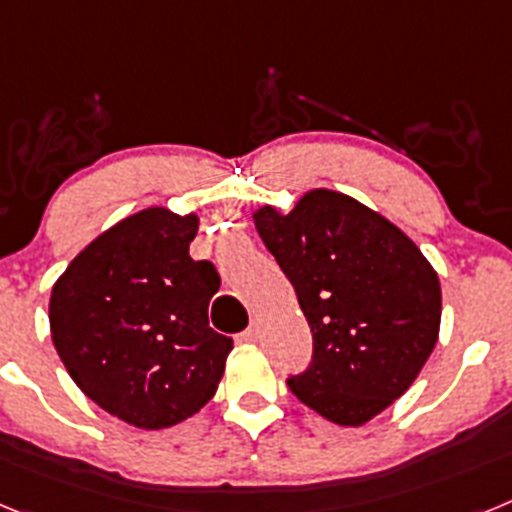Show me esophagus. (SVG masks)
<instances>
[{
	"instance_id": "1",
	"label": "esophagus",
	"mask_w": 512,
	"mask_h": 512,
	"mask_svg": "<svg viewBox=\"0 0 512 512\" xmlns=\"http://www.w3.org/2000/svg\"><path fill=\"white\" fill-rule=\"evenodd\" d=\"M259 333H261V328H259V323H256V320H253L251 325H248L246 330H243L241 336H243V341H256V338H259Z\"/></svg>"
}]
</instances>
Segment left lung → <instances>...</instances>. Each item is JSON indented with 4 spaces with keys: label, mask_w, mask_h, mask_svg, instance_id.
Wrapping results in <instances>:
<instances>
[{
    "label": "left lung",
    "mask_w": 512,
    "mask_h": 512,
    "mask_svg": "<svg viewBox=\"0 0 512 512\" xmlns=\"http://www.w3.org/2000/svg\"><path fill=\"white\" fill-rule=\"evenodd\" d=\"M253 223L312 330V364L289 390L330 423H369L436 346V269L395 223L333 189H310L289 212L259 207Z\"/></svg>",
    "instance_id": "left-lung-1"
}]
</instances>
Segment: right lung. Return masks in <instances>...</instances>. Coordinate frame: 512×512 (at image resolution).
<instances>
[{"label":"right lung","instance_id":"right-lung-1","mask_svg":"<svg viewBox=\"0 0 512 512\" xmlns=\"http://www.w3.org/2000/svg\"><path fill=\"white\" fill-rule=\"evenodd\" d=\"M197 228L194 212L146 207L97 235L53 284L48 320L66 372L143 431L200 413L233 351L207 318L220 277L189 256Z\"/></svg>","mask_w":512,"mask_h":512}]
</instances>
